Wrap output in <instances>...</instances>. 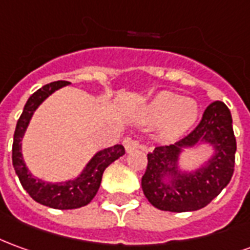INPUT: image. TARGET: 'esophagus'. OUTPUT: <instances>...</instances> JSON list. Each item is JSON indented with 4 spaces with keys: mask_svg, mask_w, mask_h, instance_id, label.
<instances>
[{
    "mask_svg": "<svg viewBox=\"0 0 250 250\" xmlns=\"http://www.w3.org/2000/svg\"><path fill=\"white\" fill-rule=\"evenodd\" d=\"M139 147V142L135 141V139H130V138H127L125 141V149L127 153H130L132 150H135Z\"/></svg>",
    "mask_w": 250,
    "mask_h": 250,
    "instance_id": "esophagus-1",
    "label": "esophagus"
}]
</instances>
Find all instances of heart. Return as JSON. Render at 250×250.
<instances>
[{
    "label": "heart",
    "mask_w": 250,
    "mask_h": 250,
    "mask_svg": "<svg viewBox=\"0 0 250 250\" xmlns=\"http://www.w3.org/2000/svg\"><path fill=\"white\" fill-rule=\"evenodd\" d=\"M198 112L195 101L165 90L141 108L138 118L145 125H157L164 123V137L176 138L195 125Z\"/></svg>",
    "instance_id": "heart-1"
}]
</instances>
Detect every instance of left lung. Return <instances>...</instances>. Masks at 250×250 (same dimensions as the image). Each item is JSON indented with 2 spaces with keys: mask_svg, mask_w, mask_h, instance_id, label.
Returning a JSON list of instances; mask_svg holds the SVG:
<instances>
[{
  "mask_svg": "<svg viewBox=\"0 0 250 250\" xmlns=\"http://www.w3.org/2000/svg\"><path fill=\"white\" fill-rule=\"evenodd\" d=\"M231 123L226 104L214 101L187 137L174 145L158 146L147 154L142 189L155 208L172 212L196 211L221 193L234 172L237 143ZM200 143L214 149L213 157L193 172H181L178 169L181 151Z\"/></svg>",
  "mask_w": 250,
  "mask_h": 250,
  "instance_id": "left-lung-1",
  "label": "left lung"
}]
</instances>
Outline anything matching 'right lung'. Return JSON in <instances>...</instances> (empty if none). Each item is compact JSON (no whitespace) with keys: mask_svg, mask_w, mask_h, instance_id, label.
<instances>
[{"mask_svg":"<svg viewBox=\"0 0 250 250\" xmlns=\"http://www.w3.org/2000/svg\"><path fill=\"white\" fill-rule=\"evenodd\" d=\"M66 85H69L67 81H55V83H47L43 88L38 89L28 99L21 116L17 120L15 137H13V147H12L13 167L16 174L19 176L22 188L29 193V196L35 202L57 210H73L90 203V200L95 198L100 188L101 177L105 167L125 154V147L122 145H115L112 147L100 150L86 164V167H83V170L78 177L64 183H46L32 176L22 160L21 139L36 108L55 90L63 88Z\"/></svg>","mask_w":250,"mask_h":250,"instance_id":"obj_1","label":"right lung"}]
</instances>
